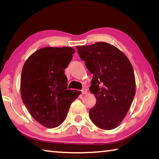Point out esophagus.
I'll use <instances>...</instances> for the list:
<instances>
[{
  "instance_id": "esophagus-1",
  "label": "esophagus",
  "mask_w": 159,
  "mask_h": 159,
  "mask_svg": "<svg viewBox=\"0 0 159 159\" xmlns=\"http://www.w3.org/2000/svg\"><path fill=\"white\" fill-rule=\"evenodd\" d=\"M81 92H82L83 95H85V94L88 93V90L86 89V88H83V89L81 90Z\"/></svg>"
}]
</instances>
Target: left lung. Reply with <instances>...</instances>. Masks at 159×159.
Segmentation results:
<instances>
[{
    "label": "left lung",
    "mask_w": 159,
    "mask_h": 159,
    "mask_svg": "<svg viewBox=\"0 0 159 159\" xmlns=\"http://www.w3.org/2000/svg\"><path fill=\"white\" fill-rule=\"evenodd\" d=\"M81 60L93 74L90 87L96 104L90 109L98 128L112 130L122 122L135 95V78L126 55L105 42L76 46Z\"/></svg>",
    "instance_id": "1"
}]
</instances>
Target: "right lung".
I'll return each mask as SVG.
<instances>
[{
  "mask_svg": "<svg viewBox=\"0 0 159 159\" xmlns=\"http://www.w3.org/2000/svg\"><path fill=\"white\" fill-rule=\"evenodd\" d=\"M74 52L71 47L43 48L32 54L23 66L21 99L31 116L46 128L61 124L70 105L80 94L67 90L64 74Z\"/></svg>",
  "mask_w": 159,
  "mask_h": 159,
  "instance_id": "add662e5",
  "label": "right lung"
}]
</instances>
